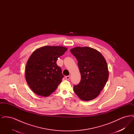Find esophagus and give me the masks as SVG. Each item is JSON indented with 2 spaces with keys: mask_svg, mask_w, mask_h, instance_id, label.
Instances as JSON below:
<instances>
[{
  "mask_svg": "<svg viewBox=\"0 0 134 134\" xmlns=\"http://www.w3.org/2000/svg\"><path fill=\"white\" fill-rule=\"evenodd\" d=\"M65 78L67 79V80H69L70 78V76L68 75V76H66L65 77Z\"/></svg>",
  "mask_w": 134,
  "mask_h": 134,
  "instance_id": "1",
  "label": "esophagus"
}]
</instances>
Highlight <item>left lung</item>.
Listing matches in <instances>:
<instances>
[{"mask_svg": "<svg viewBox=\"0 0 134 134\" xmlns=\"http://www.w3.org/2000/svg\"><path fill=\"white\" fill-rule=\"evenodd\" d=\"M75 57L81 74L80 82L74 85V92L81 100L94 99L108 81V71L107 62L100 52L88 47H76L70 50Z\"/></svg>", "mask_w": 134, "mask_h": 134, "instance_id": "8db88e82", "label": "left lung"}]
</instances>
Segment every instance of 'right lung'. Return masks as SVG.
Masks as SVG:
<instances>
[{
  "label": "right lung",
  "instance_id": "right-lung-1",
  "mask_svg": "<svg viewBox=\"0 0 134 134\" xmlns=\"http://www.w3.org/2000/svg\"><path fill=\"white\" fill-rule=\"evenodd\" d=\"M67 50L62 46H47L37 49L29 58L26 65V80L36 94L48 96L57 88L64 75L57 60Z\"/></svg>",
  "mask_w": 134,
  "mask_h": 134
}]
</instances>
